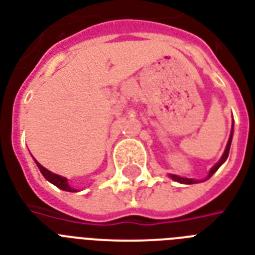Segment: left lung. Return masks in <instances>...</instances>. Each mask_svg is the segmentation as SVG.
<instances>
[{
    "instance_id": "obj_1",
    "label": "left lung",
    "mask_w": 255,
    "mask_h": 255,
    "mask_svg": "<svg viewBox=\"0 0 255 255\" xmlns=\"http://www.w3.org/2000/svg\"><path fill=\"white\" fill-rule=\"evenodd\" d=\"M232 139H233V126H232V131H230L229 140H228V144H226V148H225V152H224V155L221 156V159L218 160V163L216 164L214 167L210 168L209 174L206 176V178H204V180H194V178L181 177V176H177V174H169V177L172 178V180H174V181L180 182V184H197V182H202V181H205V180H208V178H210L214 173H216V170L221 167L222 164L226 161V159H228V156H229V151H230V145H232Z\"/></svg>"
}]
</instances>
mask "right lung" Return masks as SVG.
Segmentation results:
<instances>
[{
	"label": "right lung",
	"mask_w": 255,
	"mask_h": 255,
	"mask_svg": "<svg viewBox=\"0 0 255 255\" xmlns=\"http://www.w3.org/2000/svg\"><path fill=\"white\" fill-rule=\"evenodd\" d=\"M34 161H35L37 167L39 168L41 173L43 174V177H45L47 181H50L51 184H54L55 186H58L59 189L66 190V192H78V189H74L73 186L69 185V180H67V178L63 177V176H59V174L53 173V172H50L49 169H46L45 167H42L41 164L38 163L35 159H34Z\"/></svg>",
	"instance_id": "right-lung-1"
}]
</instances>
